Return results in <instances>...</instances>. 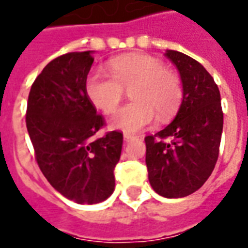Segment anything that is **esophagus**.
I'll return each instance as SVG.
<instances>
[{
	"instance_id": "esophagus-1",
	"label": "esophagus",
	"mask_w": 248,
	"mask_h": 248,
	"mask_svg": "<svg viewBox=\"0 0 248 248\" xmlns=\"http://www.w3.org/2000/svg\"><path fill=\"white\" fill-rule=\"evenodd\" d=\"M138 136L135 135H129V134H124V140H132V139H136Z\"/></svg>"
}]
</instances>
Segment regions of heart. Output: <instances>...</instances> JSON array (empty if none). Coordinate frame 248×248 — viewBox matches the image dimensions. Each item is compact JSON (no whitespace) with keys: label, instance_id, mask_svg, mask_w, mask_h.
I'll list each match as a JSON object with an SVG mask.
<instances>
[{"label":"heart","instance_id":"heart-1","mask_svg":"<svg viewBox=\"0 0 248 248\" xmlns=\"http://www.w3.org/2000/svg\"><path fill=\"white\" fill-rule=\"evenodd\" d=\"M132 101L119 109L110 121L112 127L125 132L140 131L159 114L167 120L178 110L184 90L181 78L165 67L158 58L147 54L119 56L109 62V74L92 70L85 81L89 100L104 113L114 112L129 89Z\"/></svg>","mask_w":248,"mask_h":248}]
</instances>
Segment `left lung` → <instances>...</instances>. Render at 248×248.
<instances>
[{"instance_id":"obj_1","label":"left lung","mask_w":248,"mask_h":248,"mask_svg":"<svg viewBox=\"0 0 248 248\" xmlns=\"http://www.w3.org/2000/svg\"><path fill=\"white\" fill-rule=\"evenodd\" d=\"M184 86L178 113L166 128L148 135L146 165L155 192L179 199L199 190L212 174L223 132V110L217 85L197 61L169 49Z\"/></svg>"}]
</instances>
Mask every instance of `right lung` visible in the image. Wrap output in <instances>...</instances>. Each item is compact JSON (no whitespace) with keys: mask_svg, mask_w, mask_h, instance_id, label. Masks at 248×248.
Segmentation results:
<instances>
[{"mask_svg":"<svg viewBox=\"0 0 248 248\" xmlns=\"http://www.w3.org/2000/svg\"><path fill=\"white\" fill-rule=\"evenodd\" d=\"M94 58L90 51L58 56L31 86L25 113L37 166L52 187L78 204H97L114 189L123 132L95 134L102 114L85 92Z\"/></svg>","mask_w":248,"mask_h":248,"instance_id":"add662e5","label":"right lung"}]
</instances>
